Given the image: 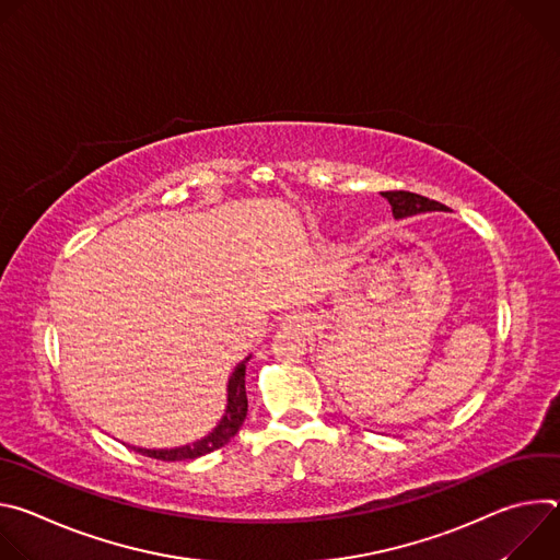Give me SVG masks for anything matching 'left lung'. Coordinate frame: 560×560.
<instances>
[{
    "instance_id": "obj_1",
    "label": "left lung",
    "mask_w": 560,
    "mask_h": 560,
    "mask_svg": "<svg viewBox=\"0 0 560 560\" xmlns=\"http://www.w3.org/2000/svg\"><path fill=\"white\" fill-rule=\"evenodd\" d=\"M381 195L389 201L394 219H406V217L421 214V212L447 210L443 203L432 201L428 197H421L417 192H408V190H387V192H381Z\"/></svg>"
}]
</instances>
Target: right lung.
Returning a JSON list of instances; mask_svg holds the SVG:
<instances>
[{"label": "right lung", "instance_id": "obj_1", "mask_svg": "<svg viewBox=\"0 0 560 560\" xmlns=\"http://www.w3.org/2000/svg\"><path fill=\"white\" fill-rule=\"evenodd\" d=\"M250 359V357H248ZM246 361L238 363L228 381V406L225 415L221 417L219 425L203 439H199L192 445H182L173 450H145V447H132L135 452L156 458V460H192L199 456H206L219 447H223L236 432L244 425L248 415V396H246Z\"/></svg>", "mask_w": 560, "mask_h": 560}]
</instances>
